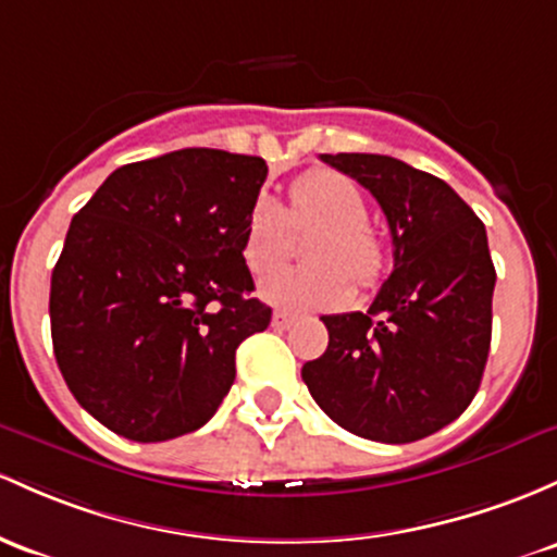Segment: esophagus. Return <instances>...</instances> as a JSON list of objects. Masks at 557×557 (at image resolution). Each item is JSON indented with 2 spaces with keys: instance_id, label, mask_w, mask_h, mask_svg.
<instances>
[{
  "instance_id": "34e87169",
  "label": "esophagus",
  "mask_w": 557,
  "mask_h": 557,
  "mask_svg": "<svg viewBox=\"0 0 557 557\" xmlns=\"http://www.w3.org/2000/svg\"><path fill=\"white\" fill-rule=\"evenodd\" d=\"M293 322H296V317L288 314V311H274V314H272V327L274 330H288Z\"/></svg>"
}]
</instances>
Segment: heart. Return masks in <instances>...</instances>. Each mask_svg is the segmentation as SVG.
<instances>
[{
    "mask_svg": "<svg viewBox=\"0 0 557 557\" xmlns=\"http://www.w3.org/2000/svg\"><path fill=\"white\" fill-rule=\"evenodd\" d=\"M368 200L357 182L333 169H314L290 187L288 209L259 198L243 230V261L256 277L288 261L293 230H317L307 259L314 264L285 269L261 283V298L288 311L335 309L359 288H372L386 274V248L368 222Z\"/></svg>",
    "mask_w": 557,
    "mask_h": 557,
    "instance_id": "b5f03b06",
    "label": "heart"
}]
</instances>
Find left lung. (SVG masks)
<instances>
[{
  "label": "left lung",
  "instance_id": "1",
  "mask_svg": "<svg viewBox=\"0 0 557 557\" xmlns=\"http://www.w3.org/2000/svg\"><path fill=\"white\" fill-rule=\"evenodd\" d=\"M381 203L394 272L372 307L322 317L327 348L301 370L314 401L370 442L409 444L473 401L492 344L497 283L484 222L428 171L372 152H322Z\"/></svg>",
  "mask_w": 557,
  "mask_h": 557
}]
</instances>
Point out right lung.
<instances>
[{
  "label": "right lung",
  "mask_w": 557,
  "mask_h": 557,
  "mask_svg": "<svg viewBox=\"0 0 557 557\" xmlns=\"http://www.w3.org/2000/svg\"><path fill=\"white\" fill-rule=\"evenodd\" d=\"M264 158L185 148L126 163L73 216L52 269L58 368L95 420L166 442L213 418L235 351L269 327L243 230Z\"/></svg>",
  "instance_id": "obj_1"
}]
</instances>
